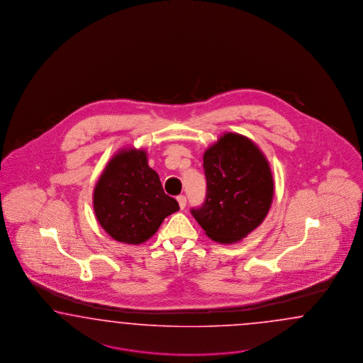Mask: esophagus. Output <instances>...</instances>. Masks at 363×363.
Segmentation results:
<instances>
[{"label": "esophagus", "mask_w": 363, "mask_h": 363, "mask_svg": "<svg viewBox=\"0 0 363 363\" xmlns=\"http://www.w3.org/2000/svg\"><path fill=\"white\" fill-rule=\"evenodd\" d=\"M177 201H178V203H179V208H181V209H184V208L186 206V197H185V196H178V197H177Z\"/></svg>", "instance_id": "obj_1"}]
</instances>
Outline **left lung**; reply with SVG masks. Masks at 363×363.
<instances>
[{"instance_id":"1","label":"left lung","mask_w":363,"mask_h":363,"mask_svg":"<svg viewBox=\"0 0 363 363\" xmlns=\"http://www.w3.org/2000/svg\"><path fill=\"white\" fill-rule=\"evenodd\" d=\"M206 197L190 211L211 240L230 243L261 225L270 209L274 184L259 149L228 133L203 154Z\"/></svg>"}]
</instances>
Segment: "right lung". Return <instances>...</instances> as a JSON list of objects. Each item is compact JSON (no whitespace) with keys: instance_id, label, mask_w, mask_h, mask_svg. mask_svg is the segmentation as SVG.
I'll list each match as a JSON object with an SVG mask.
<instances>
[{"instance_id":"obj_1","label":"right lung","mask_w":363,"mask_h":363,"mask_svg":"<svg viewBox=\"0 0 363 363\" xmlns=\"http://www.w3.org/2000/svg\"><path fill=\"white\" fill-rule=\"evenodd\" d=\"M93 203L110 237L132 245L149 240L167 216L179 210L143 150H123L111 158L96 185Z\"/></svg>"}]
</instances>
